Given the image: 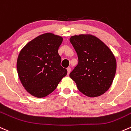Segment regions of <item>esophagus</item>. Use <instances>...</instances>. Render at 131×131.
<instances>
[{"instance_id":"obj_1","label":"esophagus","mask_w":131,"mask_h":131,"mask_svg":"<svg viewBox=\"0 0 131 131\" xmlns=\"http://www.w3.org/2000/svg\"><path fill=\"white\" fill-rule=\"evenodd\" d=\"M67 71H68V74L70 73V72H71V68H70V67L67 68Z\"/></svg>"}]
</instances>
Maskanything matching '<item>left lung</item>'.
<instances>
[{
  "label": "left lung",
  "instance_id": "8db88e82",
  "mask_svg": "<svg viewBox=\"0 0 131 131\" xmlns=\"http://www.w3.org/2000/svg\"><path fill=\"white\" fill-rule=\"evenodd\" d=\"M70 41L78 58L70 78L84 95L93 97L103 94L111 86L116 74V60L113 52L91 35L72 36Z\"/></svg>",
  "mask_w": 131,
  "mask_h": 131
}]
</instances>
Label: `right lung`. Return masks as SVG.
<instances>
[{"label": "right lung", "instance_id": "add662e5", "mask_svg": "<svg viewBox=\"0 0 131 131\" xmlns=\"http://www.w3.org/2000/svg\"><path fill=\"white\" fill-rule=\"evenodd\" d=\"M63 38L51 33L36 37L20 51L17 69L23 86L37 97L48 96L67 74L58 50Z\"/></svg>", "mask_w": 131, "mask_h": 131}]
</instances>
